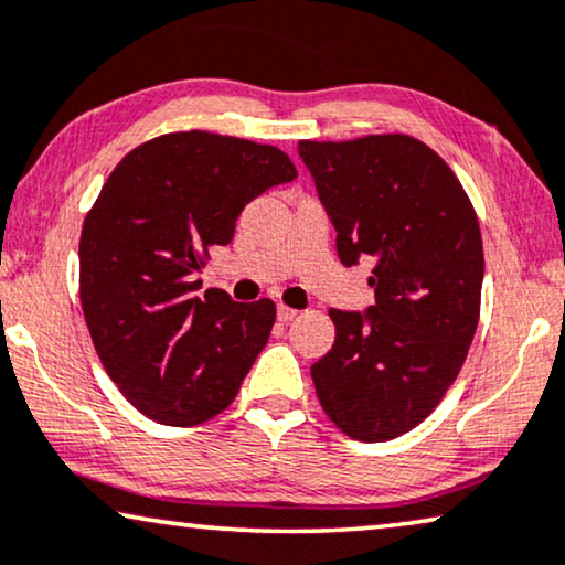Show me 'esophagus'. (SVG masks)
I'll return each mask as SVG.
<instances>
[{"label": "esophagus", "mask_w": 565, "mask_h": 565, "mask_svg": "<svg viewBox=\"0 0 565 565\" xmlns=\"http://www.w3.org/2000/svg\"><path fill=\"white\" fill-rule=\"evenodd\" d=\"M299 312L297 309H291V307H284V305H279V309H276V317H279L281 322H291L294 317H297Z\"/></svg>", "instance_id": "1"}]
</instances>
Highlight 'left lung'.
Segmentation results:
<instances>
[{
  "mask_svg": "<svg viewBox=\"0 0 565 565\" xmlns=\"http://www.w3.org/2000/svg\"><path fill=\"white\" fill-rule=\"evenodd\" d=\"M338 256L376 258L365 312L330 309L335 343L312 363L322 409L363 443L409 433L456 381L479 324V220L450 166L409 135L301 140Z\"/></svg>",
  "mask_w": 565,
  "mask_h": 565,
  "instance_id": "obj_1",
  "label": "left lung"
}]
</instances>
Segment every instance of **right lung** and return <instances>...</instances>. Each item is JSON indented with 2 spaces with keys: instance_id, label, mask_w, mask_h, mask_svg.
Segmentation results:
<instances>
[{
  "instance_id": "1",
  "label": "right lung",
  "mask_w": 565,
  "mask_h": 565,
  "mask_svg": "<svg viewBox=\"0 0 565 565\" xmlns=\"http://www.w3.org/2000/svg\"><path fill=\"white\" fill-rule=\"evenodd\" d=\"M297 179L274 146L204 130L130 150L86 214L78 294L109 379L142 415L202 425L230 407L271 335V299L250 305L192 279L227 245L243 206Z\"/></svg>"
}]
</instances>
